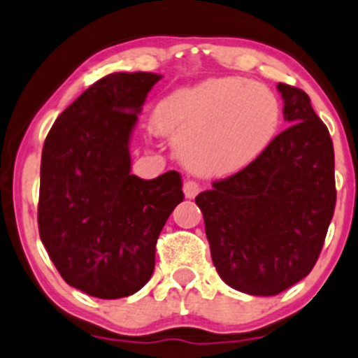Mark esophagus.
<instances>
[{"mask_svg": "<svg viewBox=\"0 0 358 358\" xmlns=\"http://www.w3.org/2000/svg\"><path fill=\"white\" fill-rule=\"evenodd\" d=\"M184 196H186V198H194L196 194L199 193V191H201V187H199V184L196 182V180H186V182H184Z\"/></svg>", "mask_w": 358, "mask_h": 358, "instance_id": "34e87169", "label": "esophagus"}]
</instances>
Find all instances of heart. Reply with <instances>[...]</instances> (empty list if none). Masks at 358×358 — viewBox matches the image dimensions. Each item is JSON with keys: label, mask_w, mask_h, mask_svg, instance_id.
Segmentation results:
<instances>
[{"label": "heart", "mask_w": 358, "mask_h": 358, "mask_svg": "<svg viewBox=\"0 0 358 358\" xmlns=\"http://www.w3.org/2000/svg\"><path fill=\"white\" fill-rule=\"evenodd\" d=\"M282 109L266 87L239 76L210 78L157 106L153 126L199 174L227 176L256 160L278 131Z\"/></svg>", "instance_id": "obj_1"}]
</instances>
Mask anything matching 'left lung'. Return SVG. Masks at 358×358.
I'll return each mask as SVG.
<instances>
[{
    "label": "left lung",
    "instance_id": "8db88e82",
    "mask_svg": "<svg viewBox=\"0 0 358 358\" xmlns=\"http://www.w3.org/2000/svg\"><path fill=\"white\" fill-rule=\"evenodd\" d=\"M290 126L229 178L196 196L218 275L249 295H276L309 275L336 205L333 141L301 88L276 85Z\"/></svg>",
    "mask_w": 358,
    "mask_h": 358
}]
</instances>
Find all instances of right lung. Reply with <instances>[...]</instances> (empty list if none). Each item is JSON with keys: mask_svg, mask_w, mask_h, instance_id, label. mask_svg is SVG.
I'll return each instance as SVG.
<instances>
[{"mask_svg": "<svg viewBox=\"0 0 358 358\" xmlns=\"http://www.w3.org/2000/svg\"><path fill=\"white\" fill-rule=\"evenodd\" d=\"M155 73H110L59 114L41 160V241L68 285L128 297L155 268L165 222L184 199L179 172L131 174L129 138Z\"/></svg>", "mask_w": 358, "mask_h": 358, "instance_id": "1", "label": "right lung"}]
</instances>
